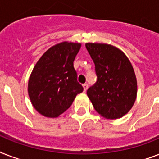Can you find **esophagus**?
Segmentation results:
<instances>
[{
  "label": "esophagus",
  "mask_w": 159,
  "mask_h": 159,
  "mask_svg": "<svg viewBox=\"0 0 159 159\" xmlns=\"http://www.w3.org/2000/svg\"><path fill=\"white\" fill-rule=\"evenodd\" d=\"M87 88H88V84H87V83H85V84H83V89H84V92H86V91H87Z\"/></svg>",
  "instance_id": "34e87169"
}]
</instances>
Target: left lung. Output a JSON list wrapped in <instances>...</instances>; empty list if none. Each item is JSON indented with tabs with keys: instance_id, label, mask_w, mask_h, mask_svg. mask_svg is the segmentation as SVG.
I'll return each mask as SVG.
<instances>
[{
	"instance_id": "8db88e82",
	"label": "left lung",
	"mask_w": 159,
	"mask_h": 159,
	"mask_svg": "<svg viewBox=\"0 0 159 159\" xmlns=\"http://www.w3.org/2000/svg\"><path fill=\"white\" fill-rule=\"evenodd\" d=\"M95 63L97 82L87 94L95 110L106 119H118L132 108L137 96V81L126 55L110 44L86 43Z\"/></svg>"
}]
</instances>
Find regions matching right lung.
<instances>
[{"mask_svg": "<svg viewBox=\"0 0 159 159\" xmlns=\"http://www.w3.org/2000/svg\"><path fill=\"white\" fill-rule=\"evenodd\" d=\"M80 48L81 43H77L56 44L43 53L34 67L29 79V97L41 115L57 117L83 91L73 67Z\"/></svg>", "mask_w": 159, "mask_h": 159, "instance_id": "1", "label": "right lung"}]
</instances>
